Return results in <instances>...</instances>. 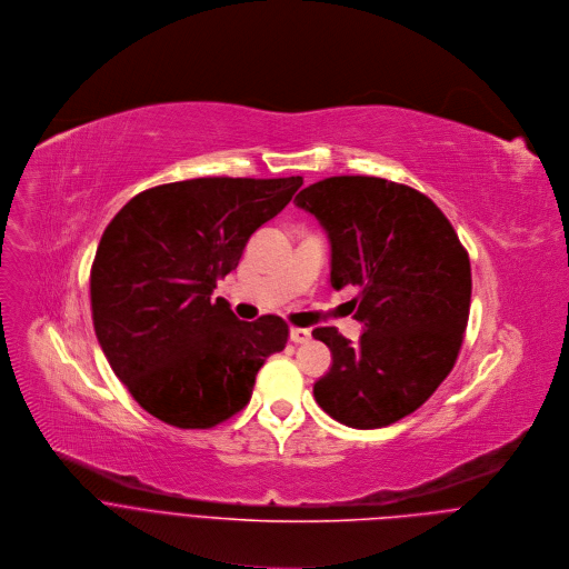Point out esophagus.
<instances>
[{
  "instance_id": "obj_1",
  "label": "esophagus",
  "mask_w": 569,
  "mask_h": 569,
  "mask_svg": "<svg viewBox=\"0 0 569 569\" xmlns=\"http://www.w3.org/2000/svg\"><path fill=\"white\" fill-rule=\"evenodd\" d=\"M309 338H311V329H307V327H291V340H293V343H307Z\"/></svg>"
}]
</instances>
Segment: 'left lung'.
Instances as JSON below:
<instances>
[{
  "label": "left lung",
  "mask_w": 569,
  "mask_h": 569,
  "mask_svg": "<svg viewBox=\"0 0 569 569\" xmlns=\"http://www.w3.org/2000/svg\"><path fill=\"white\" fill-rule=\"evenodd\" d=\"M331 242L329 282L357 289L359 343L336 327L311 336L331 350L313 383L336 421L370 430L415 412L458 361L471 307V262L423 192L381 177H329L298 192Z\"/></svg>",
  "instance_id": "8db88e82"
}]
</instances>
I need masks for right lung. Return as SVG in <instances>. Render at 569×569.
Segmentation results:
<instances>
[{
    "label": "right lung",
    "instance_id": "obj_1",
    "mask_svg": "<svg viewBox=\"0 0 569 569\" xmlns=\"http://www.w3.org/2000/svg\"><path fill=\"white\" fill-rule=\"evenodd\" d=\"M302 177H201L132 197L100 238L91 276L98 343L137 403L177 428H212L238 415L289 325L273 313L240 320L212 289Z\"/></svg>",
    "mask_w": 569,
    "mask_h": 569
}]
</instances>
